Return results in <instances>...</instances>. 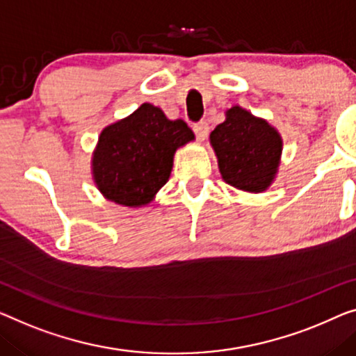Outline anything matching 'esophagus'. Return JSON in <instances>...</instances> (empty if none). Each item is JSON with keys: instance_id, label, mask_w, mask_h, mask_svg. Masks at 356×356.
Wrapping results in <instances>:
<instances>
[{"instance_id": "1", "label": "esophagus", "mask_w": 356, "mask_h": 356, "mask_svg": "<svg viewBox=\"0 0 356 356\" xmlns=\"http://www.w3.org/2000/svg\"><path fill=\"white\" fill-rule=\"evenodd\" d=\"M193 132L200 140H204L209 134V126H208V123H206V121L201 120V121H198V123L193 124Z\"/></svg>"}]
</instances>
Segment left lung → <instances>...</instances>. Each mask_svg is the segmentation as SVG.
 I'll list each match as a JSON object with an SVG mask.
<instances>
[{"mask_svg":"<svg viewBox=\"0 0 356 356\" xmlns=\"http://www.w3.org/2000/svg\"><path fill=\"white\" fill-rule=\"evenodd\" d=\"M211 145L225 182L259 193L275 179L283 142L267 121L232 107L224 123L211 132Z\"/></svg>","mask_w":356,"mask_h":356,"instance_id":"8db88e82","label":"left lung"}]
</instances>
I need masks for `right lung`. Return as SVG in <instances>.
Here are the masks:
<instances>
[{
  "mask_svg": "<svg viewBox=\"0 0 356 356\" xmlns=\"http://www.w3.org/2000/svg\"><path fill=\"white\" fill-rule=\"evenodd\" d=\"M182 120H168L161 108L144 104L118 123L105 127L92 158L97 188L115 203H150L168 182L179 147L193 140Z\"/></svg>",
  "mask_w": 356,
  "mask_h": 356,
  "instance_id": "1",
  "label": "right lung"
}]
</instances>
